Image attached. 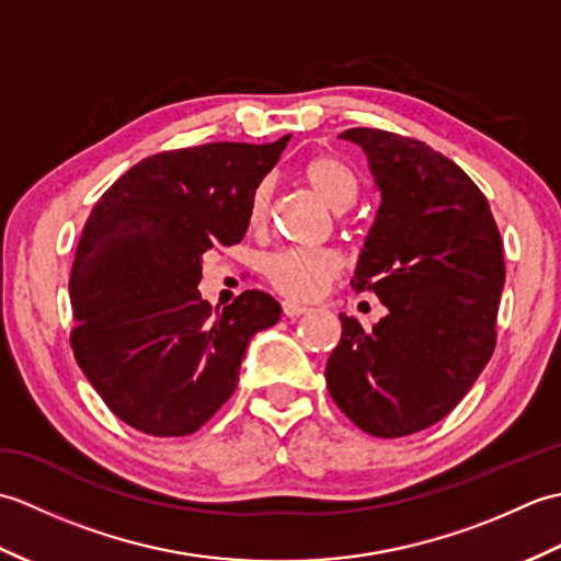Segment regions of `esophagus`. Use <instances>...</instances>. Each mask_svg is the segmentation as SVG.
<instances>
[{"label": "esophagus", "instance_id": "obj_1", "mask_svg": "<svg viewBox=\"0 0 561 561\" xmlns=\"http://www.w3.org/2000/svg\"><path fill=\"white\" fill-rule=\"evenodd\" d=\"M282 311H284V316H287V318H299V316H304V313L311 311V308L304 306V304H299V301H291V299H287V301H282Z\"/></svg>", "mask_w": 561, "mask_h": 561}]
</instances>
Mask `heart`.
<instances>
[{"label": "heart", "instance_id": "heart-1", "mask_svg": "<svg viewBox=\"0 0 561 561\" xmlns=\"http://www.w3.org/2000/svg\"><path fill=\"white\" fill-rule=\"evenodd\" d=\"M299 173L304 183L311 187V193L332 211L347 209L356 193H359L354 171L332 153H316V157L306 159ZM270 197L272 185L262 181L253 190L248 207V221L253 226H260L267 219ZM262 270H265V277L272 282V287H277L282 294L296 296V299H313L337 277L342 262L332 250L282 248L265 257Z\"/></svg>", "mask_w": 561, "mask_h": 561}]
</instances>
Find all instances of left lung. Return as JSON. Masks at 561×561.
I'll use <instances>...</instances> for the list:
<instances>
[{
  "mask_svg": "<svg viewBox=\"0 0 561 561\" xmlns=\"http://www.w3.org/2000/svg\"><path fill=\"white\" fill-rule=\"evenodd\" d=\"M380 193L352 287L388 308L371 332L340 313L325 380L362 432L408 436L436 424L478 380L496 344L502 236L460 165L420 139L352 127Z\"/></svg>",
  "mask_w": 561,
  "mask_h": 561,
  "instance_id": "1",
  "label": "left lung"
}]
</instances>
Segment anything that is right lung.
<instances>
[{
  "mask_svg": "<svg viewBox=\"0 0 561 561\" xmlns=\"http://www.w3.org/2000/svg\"><path fill=\"white\" fill-rule=\"evenodd\" d=\"M287 141L153 153L91 209L69 277L71 350L137 432L187 436L207 424L233 396L250 340L279 320L265 291H243L219 311L197 284L202 255L245 236L253 190Z\"/></svg>",
  "mask_w": 561,
  "mask_h": 561,
  "instance_id": "right-lung-1",
  "label": "right lung"
}]
</instances>
